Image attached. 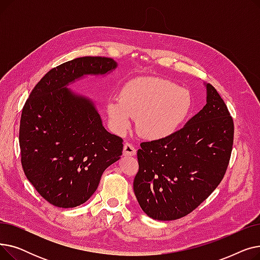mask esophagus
I'll use <instances>...</instances> for the list:
<instances>
[{
    "label": "esophagus",
    "instance_id": "obj_1",
    "mask_svg": "<svg viewBox=\"0 0 260 260\" xmlns=\"http://www.w3.org/2000/svg\"><path fill=\"white\" fill-rule=\"evenodd\" d=\"M137 151H136V148L134 147L133 144L131 143H125L124 147H123V155L124 156H135Z\"/></svg>",
    "mask_w": 260,
    "mask_h": 260
}]
</instances>
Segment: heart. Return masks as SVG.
<instances>
[{"instance_id": "1", "label": "heart", "mask_w": 260, "mask_h": 260, "mask_svg": "<svg viewBox=\"0 0 260 260\" xmlns=\"http://www.w3.org/2000/svg\"><path fill=\"white\" fill-rule=\"evenodd\" d=\"M193 109L190 92L171 81L141 77L127 81L119 92V99L106 104L108 119L114 129L125 133L138 119V129L149 140L173 136L184 124Z\"/></svg>"}]
</instances>
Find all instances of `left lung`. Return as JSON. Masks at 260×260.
Wrapping results in <instances>:
<instances>
[{"instance_id":"left-lung-1","label":"left lung","mask_w":260,"mask_h":260,"mask_svg":"<svg viewBox=\"0 0 260 260\" xmlns=\"http://www.w3.org/2000/svg\"><path fill=\"white\" fill-rule=\"evenodd\" d=\"M207 103L166 139L142 142L134 192L142 211L156 220H176L193 212L222 180L234 138V123L209 83Z\"/></svg>"}]
</instances>
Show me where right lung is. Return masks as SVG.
I'll return each instance as SVG.
<instances>
[{
    "label": "right lung",
    "mask_w": 260,
    "mask_h": 260,
    "mask_svg": "<svg viewBox=\"0 0 260 260\" xmlns=\"http://www.w3.org/2000/svg\"><path fill=\"white\" fill-rule=\"evenodd\" d=\"M118 67L111 58L82 57L50 70L35 86L21 116V160L27 179L52 206L86 202L103 172L122 155V139L108 133L94 102L68 88L87 76Z\"/></svg>",
    "instance_id": "right-lung-1"
}]
</instances>
